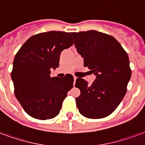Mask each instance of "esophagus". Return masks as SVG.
<instances>
[{"label":"esophagus","mask_w":145,"mask_h":145,"mask_svg":"<svg viewBox=\"0 0 145 145\" xmlns=\"http://www.w3.org/2000/svg\"><path fill=\"white\" fill-rule=\"evenodd\" d=\"M73 78H74V85H75V82H76V78H77V77H76V76H73Z\"/></svg>","instance_id":"34e87169"}]
</instances>
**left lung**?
<instances>
[{"mask_svg":"<svg viewBox=\"0 0 145 145\" xmlns=\"http://www.w3.org/2000/svg\"><path fill=\"white\" fill-rule=\"evenodd\" d=\"M84 67L96 75L91 85L83 78L76 79L80 95L76 105L80 113L89 119L110 115L120 104L132 75L127 53L113 36L91 30L72 32Z\"/></svg>","mask_w":145,"mask_h":145,"instance_id":"left-lung-1","label":"left lung"}]
</instances>
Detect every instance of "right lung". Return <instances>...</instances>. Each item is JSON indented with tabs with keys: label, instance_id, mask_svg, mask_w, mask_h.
I'll use <instances>...</instances> for the list:
<instances>
[{
	"label": "right lung",
	"instance_id": "add662e5",
	"mask_svg": "<svg viewBox=\"0 0 145 145\" xmlns=\"http://www.w3.org/2000/svg\"><path fill=\"white\" fill-rule=\"evenodd\" d=\"M73 44L69 32H41L30 37L16 53L11 72L14 93L33 118L50 120L60 113L73 87V76L50 77V69L59 67L61 52Z\"/></svg>",
	"mask_w": 145,
	"mask_h": 145
}]
</instances>
